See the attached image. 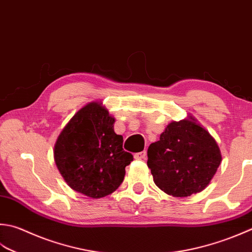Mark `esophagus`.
<instances>
[{
    "label": "esophagus",
    "instance_id": "esophagus-1",
    "mask_svg": "<svg viewBox=\"0 0 252 252\" xmlns=\"http://www.w3.org/2000/svg\"><path fill=\"white\" fill-rule=\"evenodd\" d=\"M134 158L135 159H145L146 158V152L143 151V152H140V153H136V154H134Z\"/></svg>",
    "mask_w": 252,
    "mask_h": 252
}]
</instances>
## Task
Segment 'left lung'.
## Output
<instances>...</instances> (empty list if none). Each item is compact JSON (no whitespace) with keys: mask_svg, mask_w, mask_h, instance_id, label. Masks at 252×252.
Wrapping results in <instances>:
<instances>
[{"mask_svg":"<svg viewBox=\"0 0 252 252\" xmlns=\"http://www.w3.org/2000/svg\"><path fill=\"white\" fill-rule=\"evenodd\" d=\"M147 157L155 185L177 198L205 189L221 161L218 143L192 117L170 122Z\"/></svg>","mask_w":252,"mask_h":252,"instance_id":"8db88e82","label":"left lung"}]
</instances>
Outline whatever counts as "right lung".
I'll list each match as a JSON object with an SVG mask.
<instances>
[{
    "label": "right lung",
    "instance_id": "obj_1",
    "mask_svg": "<svg viewBox=\"0 0 252 252\" xmlns=\"http://www.w3.org/2000/svg\"><path fill=\"white\" fill-rule=\"evenodd\" d=\"M115 118L101 102L78 110L59 135L54 160L66 184L93 199L111 194L122 184L133 155L113 130Z\"/></svg>",
    "mask_w": 252,
    "mask_h": 252
}]
</instances>
